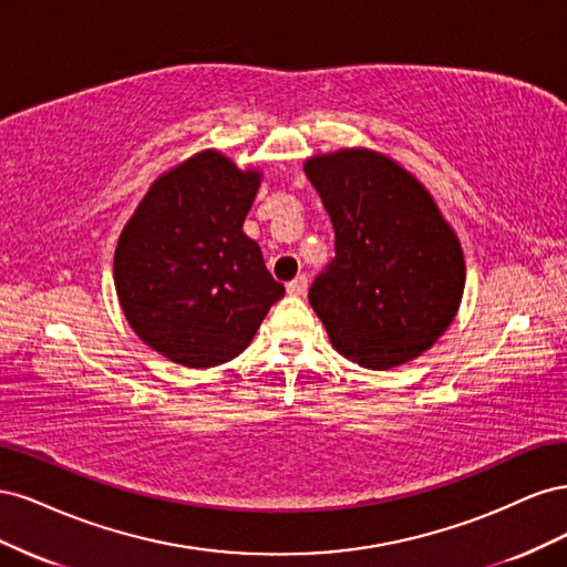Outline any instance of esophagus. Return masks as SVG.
<instances>
[{
	"label": "esophagus",
	"instance_id": "1",
	"mask_svg": "<svg viewBox=\"0 0 567 567\" xmlns=\"http://www.w3.org/2000/svg\"><path fill=\"white\" fill-rule=\"evenodd\" d=\"M286 290H288L290 296H302L305 290H307V277H305V274H300V277H296L293 281H288Z\"/></svg>",
	"mask_w": 567,
	"mask_h": 567
}]
</instances>
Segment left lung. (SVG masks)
Masks as SVG:
<instances>
[{"label": "left lung", "mask_w": 567, "mask_h": 567, "mask_svg": "<svg viewBox=\"0 0 567 567\" xmlns=\"http://www.w3.org/2000/svg\"><path fill=\"white\" fill-rule=\"evenodd\" d=\"M336 231L310 288L331 346L385 371L435 346L456 317L466 262L425 186L383 153L340 148L305 163Z\"/></svg>", "instance_id": "1"}]
</instances>
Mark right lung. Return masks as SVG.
Wrapping results in <instances>:
<instances>
[{"mask_svg": "<svg viewBox=\"0 0 567 567\" xmlns=\"http://www.w3.org/2000/svg\"><path fill=\"white\" fill-rule=\"evenodd\" d=\"M260 179L219 151H200L151 184L120 234V307L134 333L169 362H229L286 293L244 234Z\"/></svg>", "mask_w": 567, "mask_h": 567, "instance_id": "add662e5", "label": "right lung"}]
</instances>
